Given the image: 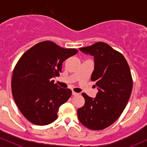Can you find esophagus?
<instances>
[{"label":"esophagus","instance_id":"1","mask_svg":"<svg viewBox=\"0 0 147 147\" xmlns=\"http://www.w3.org/2000/svg\"><path fill=\"white\" fill-rule=\"evenodd\" d=\"M72 95H73V96H77V95H78V94L76 93V92H72Z\"/></svg>","mask_w":147,"mask_h":147}]
</instances>
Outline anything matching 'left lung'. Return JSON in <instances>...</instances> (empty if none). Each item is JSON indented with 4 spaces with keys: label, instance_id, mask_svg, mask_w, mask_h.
<instances>
[{
    "label": "left lung",
    "instance_id": "left-lung-1",
    "mask_svg": "<svg viewBox=\"0 0 147 147\" xmlns=\"http://www.w3.org/2000/svg\"><path fill=\"white\" fill-rule=\"evenodd\" d=\"M79 49L94 56L91 80L96 82L98 92L94 98L82 93L85 104L78 108V119L89 129L103 130L120 117L129 100L132 89L129 65L122 54L104 42Z\"/></svg>",
    "mask_w": 147,
    "mask_h": 147
}]
</instances>
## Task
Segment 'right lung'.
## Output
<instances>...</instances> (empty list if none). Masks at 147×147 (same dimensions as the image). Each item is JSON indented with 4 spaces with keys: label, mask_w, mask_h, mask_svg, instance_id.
<instances>
[{
    "label": "right lung",
    "mask_w": 147,
    "mask_h": 147,
    "mask_svg": "<svg viewBox=\"0 0 147 147\" xmlns=\"http://www.w3.org/2000/svg\"><path fill=\"white\" fill-rule=\"evenodd\" d=\"M76 49H64L53 42L36 44L20 58L13 70L12 93L23 115L36 125L55 121L60 106L71 90L60 88L51 79L59 76L62 63L76 55Z\"/></svg>",
    "instance_id": "right-lung-1"
}]
</instances>
